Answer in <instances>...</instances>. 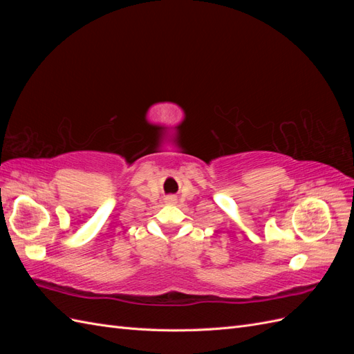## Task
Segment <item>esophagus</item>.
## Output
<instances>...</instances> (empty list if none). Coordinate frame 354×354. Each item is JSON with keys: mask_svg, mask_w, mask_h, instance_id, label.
<instances>
[{"mask_svg": "<svg viewBox=\"0 0 354 354\" xmlns=\"http://www.w3.org/2000/svg\"><path fill=\"white\" fill-rule=\"evenodd\" d=\"M171 199H173V198H171Z\"/></svg>", "mask_w": 354, "mask_h": 354, "instance_id": "1", "label": "esophagus"}]
</instances>
